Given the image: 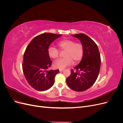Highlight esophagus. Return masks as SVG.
<instances>
[{
	"label": "esophagus",
	"instance_id": "obj_1",
	"mask_svg": "<svg viewBox=\"0 0 123 123\" xmlns=\"http://www.w3.org/2000/svg\"><path fill=\"white\" fill-rule=\"evenodd\" d=\"M63 71H64V70H63V69H59V71H60V72H62Z\"/></svg>",
	"mask_w": 123,
	"mask_h": 123
}]
</instances>
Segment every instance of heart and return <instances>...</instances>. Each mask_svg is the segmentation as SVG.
I'll return each mask as SVG.
<instances>
[{
	"label": "heart",
	"instance_id": "heart-1",
	"mask_svg": "<svg viewBox=\"0 0 123 123\" xmlns=\"http://www.w3.org/2000/svg\"><path fill=\"white\" fill-rule=\"evenodd\" d=\"M57 46L61 51L65 50L63 58L59 59L54 63V67L56 69H64L72 64V61L74 63L79 62L84 54V48L82 44L75 43L72 39H63L57 43ZM49 56L56 59L58 57L59 52L54 46H50L48 49Z\"/></svg>",
	"mask_w": 123,
	"mask_h": 123
}]
</instances>
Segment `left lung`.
Returning <instances> with one entry per match:
<instances>
[{
	"mask_svg": "<svg viewBox=\"0 0 123 123\" xmlns=\"http://www.w3.org/2000/svg\"><path fill=\"white\" fill-rule=\"evenodd\" d=\"M73 37L80 41L84 48V54L80 64L71 70L66 83L72 90L81 92L87 90L97 80L100 67V56L97 44L83 33L74 34Z\"/></svg>",
	"mask_w": 123,
	"mask_h": 123,
	"instance_id": "1",
	"label": "left lung"
}]
</instances>
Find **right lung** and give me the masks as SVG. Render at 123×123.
<instances>
[{"mask_svg": "<svg viewBox=\"0 0 123 123\" xmlns=\"http://www.w3.org/2000/svg\"><path fill=\"white\" fill-rule=\"evenodd\" d=\"M62 34L44 33L36 36L28 44L24 55L23 70L28 83L35 90L43 91L54 84L59 70L49 69L52 61L48 54L49 46Z\"/></svg>", "mask_w": 123, "mask_h": 123, "instance_id": "add662e5", "label": "right lung"}]
</instances>
